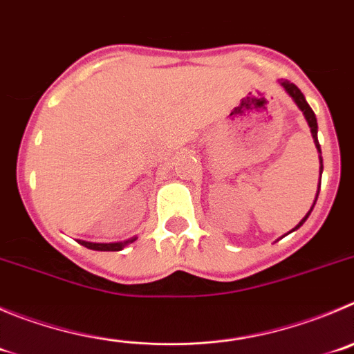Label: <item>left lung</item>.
<instances>
[{
  "label": "left lung",
  "mask_w": 354,
  "mask_h": 354,
  "mask_svg": "<svg viewBox=\"0 0 354 354\" xmlns=\"http://www.w3.org/2000/svg\"><path fill=\"white\" fill-rule=\"evenodd\" d=\"M279 84H281V87L285 88L286 92H288L290 97H292L293 101H295V104L300 108V111H302V113H304V117H306L307 124H309V127H311V134H313V140H315L316 148H318V151H319V153H322V148H319V143H318V122H316L315 111H313L311 106L307 104L306 97H304V94H302V92H300V88L297 87L295 84H290V82H286V80H281V82H279ZM322 173H323V158H322V155H319V176H322ZM316 199H318V194H316ZM315 204H316V201H315ZM315 204H313V207H315ZM313 207H311V209H309V213H307L306 216H304L302 220H300L299 225H297L295 229H292V230H297V229H299V227H302V223L306 222L307 218H309V214H311Z\"/></svg>",
  "instance_id": "8db88e82"
}]
</instances>
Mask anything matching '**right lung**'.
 Masks as SVG:
<instances>
[{
  "label": "right lung",
  "instance_id": "right-lung-1",
  "mask_svg": "<svg viewBox=\"0 0 354 354\" xmlns=\"http://www.w3.org/2000/svg\"><path fill=\"white\" fill-rule=\"evenodd\" d=\"M134 241H136V237L124 241V243H88V241H78V243L88 250H95V252H120L122 248L127 246L129 243H134Z\"/></svg>",
  "mask_w": 354,
  "mask_h": 354
}]
</instances>
